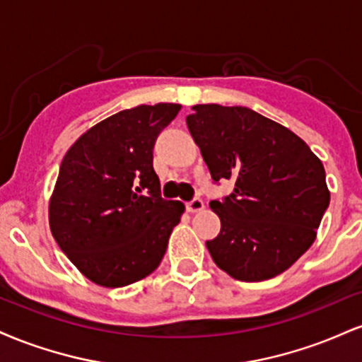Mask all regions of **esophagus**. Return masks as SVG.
<instances>
[{"label":"esophagus","mask_w":362,"mask_h":362,"mask_svg":"<svg viewBox=\"0 0 362 362\" xmlns=\"http://www.w3.org/2000/svg\"><path fill=\"white\" fill-rule=\"evenodd\" d=\"M185 207H187V211H189V213H199V211L204 209V202H202V199L194 197L192 201L187 202Z\"/></svg>","instance_id":"34e87169"}]
</instances>
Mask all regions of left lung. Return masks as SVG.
Returning <instances> with one entry per match:
<instances>
[{
    "instance_id": "8db88e82",
    "label": "left lung",
    "mask_w": 362,
    "mask_h": 362,
    "mask_svg": "<svg viewBox=\"0 0 362 362\" xmlns=\"http://www.w3.org/2000/svg\"><path fill=\"white\" fill-rule=\"evenodd\" d=\"M187 127L214 184L235 180L233 192L209 202L221 219L206 242L216 265L245 282L279 276L315 242L330 202L322 161L248 107L195 105Z\"/></svg>"
}]
</instances>
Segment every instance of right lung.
<instances>
[{"label":"right lung","mask_w":362,"mask_h":362,"mask_svg":"<svg viewBox=\"0 0 362 362\" xmlns=\"http://www.w3.org/2000/svg\"><path fill=\"white\" fill-rule=\"evenodd\" d=\"M182 105L110 115L69 148L49 204L54 240L95 284L122 288L160 265L184 204L161 197L153 146Z\"/></svg>","instance_id":"1"}]
</instances>
